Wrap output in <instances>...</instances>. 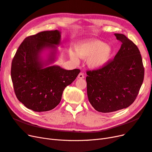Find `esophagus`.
Instances as JSON below:
<instances>
[{
	"label": "esophagus",
	"instance_id": "obj_1",
	"mask_svg": "<svg viewBox=\"0 0 152 152\" xmlns=\"http://www.w3.org/2000/svg\"><path fill=\"white\" fill-rule=\"evenodd\" d=\"M77 77L79 78V79H83L84 77H85V76H84V74L83 72H80L79 75H78L77 76Z\"/></svg>",
	"mask_w": 152,
	"mask_h": 152
}]
</instances>
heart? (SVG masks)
<instances>
[{"label":"heart","mask_w":152,"mask_h":152,"mask_svg":"<svg viewBox=\"0 0 152 152\" xmlns=\"http://www.w3.org/2000/svg\"><path fill=\"white\" fill-rule=\"evenodd\" d=\"M76 52L69 51L71 59L75 62L78 61V57L87 58L88 66L93 69L101 68L109 61L112 50L108 45L97 39H90L77 43Z\"/></svg>","instance_id":"1"}]
</instances>
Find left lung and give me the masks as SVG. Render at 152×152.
I'll list each match as a JSON object with an SVG mask.
<instances>
[{"label": "left lung", "instance_id": "left-lung-1", "mask_svg": "<svg viewBox=\"0 0 152 152\" xmlns=\"http://www.w3.org/2000/svg\"><path fill=\"white\" fill-rule=\"evenodd\" d=\"M121 46L113 59L97 69L87 71V94L93 107L110 113L130 106L136 99L144 79L142 56L133 41L115 34Z\"/></svg>", "mask_w": 152, "mask_h": 152}]
</instances>
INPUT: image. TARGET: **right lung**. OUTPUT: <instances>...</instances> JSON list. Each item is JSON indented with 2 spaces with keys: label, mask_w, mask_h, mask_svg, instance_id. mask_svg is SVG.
Here are the masks:
<instances>
[{
  "label": "right lung",
  "mask_w": 152,
  "mask_h": 152,
  "mask_svg": "<svg viewBox=\"0 0 152 152\" xmlns=\"http://www.w3.org/2000/svg\"><path fill=\"white\" fill-rule=\"evenodd\" d=\"M60 41L59 31H42L27 37L17 50L11 66V79L17 98L28 109L37 112L54 109L60 103L64 88L79 75V69L44 67L54 61L56 46ZM46 48L53 52L44 64L40 54Z\"/></svg>",
  "instance_id": "1"
}]
</instances>
